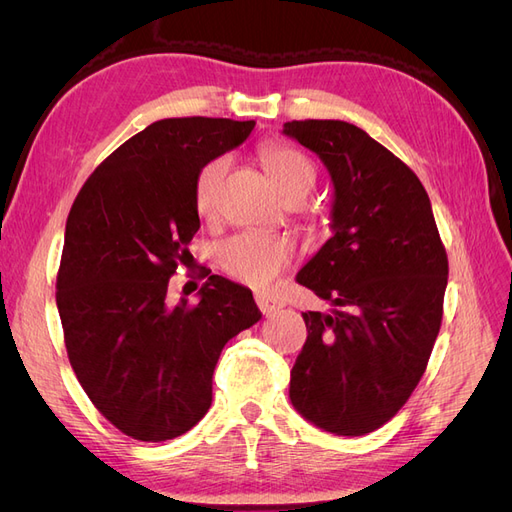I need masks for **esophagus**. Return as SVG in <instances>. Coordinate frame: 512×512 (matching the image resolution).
Listing matches in <instances>:
<instances>
[{"label":"esophagus","mask_w":512,"mask_h":512,"mask_svg":"<svg viewBox=\"0 0 512 512\" xmlns=\"http://www.w3.org/2000/svg\"><path fill=\"white\" fill-rule=\"evenodd\" d=\"M256 303H258L262 314H273V312H277V309L282 307L280 299H275V297H271V294H265V292H258L256 294Z\"/></svg>","instance_id":"34e87169"}]
</instances>
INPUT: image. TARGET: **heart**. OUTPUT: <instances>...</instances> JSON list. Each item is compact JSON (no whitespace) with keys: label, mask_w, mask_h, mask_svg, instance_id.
<instances>
[{"label":"heart","mask_w":512,"mask_h":512,"mask_svg":"<svg viewBox=\"0 0 512 512\" xmlns=\"http://www.w3.org/2000/svg\"><path fill=\"white\" fill-rule=\"evenodd\" d=\"M260 160L269 177L288 200H301L316 183V166L305 153L292 145L273 143L262 147ZM228 170V158L207 162L196 177L194 203L198 213H211L218 203V192ZM292 247L284 239L267 237L262 232H241L220 247L222 267L235 280L254 288L269 286L288 265Z\"/></svg>","instance_id":"1"}]
</instances>
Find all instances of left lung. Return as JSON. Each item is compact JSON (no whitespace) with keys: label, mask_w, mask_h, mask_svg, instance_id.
I'll return each mask as SVG.
<instances>
[{"label":"left lung","mask_w":512,"mask_h":512,"mask_svg":"<svg viewBox=\"0 0 512 512\" xmlns=\"http://www.w3.org/2000/svg\"><path fill=\"white\" fill-rule=\"evenodd\" d=\"M327 166L333 237L297 282L333 309L303 314L290 401L335 436H365L406 404L442 322L446 250L423 183L367 132L337 119L284 123Z\"/></svg>","instance_id":"obj_1"}]
</instances>
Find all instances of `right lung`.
Returning a JSON list of instances; mask_svg holds the SVG:
<instances>
[{"mask_svg":"<svg viewBox=\"0 0 512 512\" xmlns=\"http://www.w3.org/2000/svg\"><path fill=\"white\" fill-rule=\"evenodd\" d=\"M254 126L211 117L151 123L94 170L70 209L57 273L68 359L91 404L134 440L190 431L211 406L222 348L262 318L252 290L222 275H209L196 305L166 301L200 228V168Z\"/></svg>","mask_w":512,"mask_h":512,"instance_id":"1","label":"right lung"}]
</instances>
